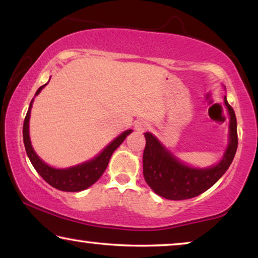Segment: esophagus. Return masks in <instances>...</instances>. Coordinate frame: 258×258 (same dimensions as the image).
I'll return each mask as SVG.
<instances>
[{
	"label": "esophagus",
	"instance_id": "esophagus-1",
	"mask_svg": "<svg viewBox=\"0 0 258 258\" xmlns=\"http://www.w3.org/2000/svg\"><path fill=\"white\" fill-rule=\"evenodd\" d=\"M149 126H150L149 123H148L147 121H142V119H141V121H137L135 123V130L137 133L146 132V130L149 129Z\"/></svg>",
	"mask_w": 258,
	"mask_h": 258
}]
</instances>
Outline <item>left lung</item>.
Masks as SVG:
<instances>
[{
    "mask_svg": "<svg viewBox=\"0 0 258 258\" xmlns=\"http://www.w3.org/2000/svg\"><path fill=\"white\" fill-rule=\"evenodd\" d=\"M229 114L228 146L216 164L197 168L176 157L151 133H144L146 148L143 153V176L148 185L158 196L167 200H188L211 188L230 167L237 150V121L234 109L224 96Z\"/></svg>",
    "mask_w": 258,
    "mask_h": 258,
    "instance_id": "obj_1",
    "label": "left lung"
}]
</instances>
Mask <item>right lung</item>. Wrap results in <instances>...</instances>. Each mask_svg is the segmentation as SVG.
I'll return each mask as SVG.
<instances>
[{
  "label": "right lung",
  "mask_w": 258,
  "mask_h": 258,
  "mask_svg": "<svg viewBox=\"0 0 258 258\" xmlns=\"http://www.w3.org/2000/svg\"><path fill=\"white\" fill-rule=\"evenodd\" d=\"M49 81L43 86L40 87L35 94V96H37L41 93V90L47 86ZM34 96V98H35ZM34 98L30 102L29 109L24 118L23 123V143L26 147V151L28 157L42 178L44 179L48 184L54 186L55 189L62 190V191H82L86 190L94 184L98 178L103 175V172L108 167L109 161H110L111 155L114 154V151L123 143V141L125 140V137L130 135L133 133L132 129L125 130L121 135H118L116 139L111 141L100 154H97L96 156L90 158L83 163L73 165L69 168H54L51 165L45 163L43 160H41L40 156L35 153L33 146H31L30 135H29V121H30V111L31 107H33Z\"/></svg>",
  "instance_id": "right-lung-1"
}]
</instances>
